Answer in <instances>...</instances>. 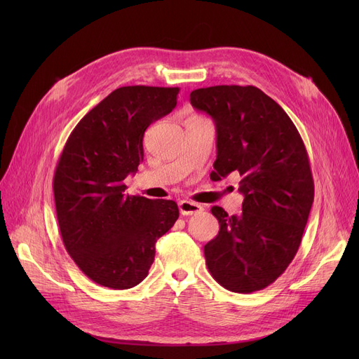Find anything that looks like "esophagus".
<instances>
[{
	"label": "esophagus",
	"instance_id": "34e87169",
	"mask_svg": "<svg viewBox=\"0 0 359 359\" xmlns=\"http://www.w3.org/2000/svg\"><path fill=\"white\" fill-rule=\"evenodd\" d=\"M178 208H180V212L182 215H193V214H198V212L203 211V206L202 205L190 202V201H180L178 202Z\"/></svg>",
	"mask_w": 359,
	"mask_h": 359
}]
</instances>
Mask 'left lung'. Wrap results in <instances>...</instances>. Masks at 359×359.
I'll list each match as a JSON object with an SVG mask.
<instances>
[{
  "mask_svg": "<svg viewBox=\"0 0 359 359\" xmlns=\"http://www.w3.org/2000/svg\"><path fill=\"white\" fill-rule=\"evenodd\" d=\"M190 103L215 123L211 180L235 172L244 194L240 215L211 208L220 231L203 247L206 266L227 290H262L295 257L309 220L314 182L306 145L281 106L253 85L194 90Z\"/></svg>",
  "mask_w": 359,
  "mask_h": 359,
  "instance_id": "left-lung-1",
  "label": "left lung"
}]
</instances>
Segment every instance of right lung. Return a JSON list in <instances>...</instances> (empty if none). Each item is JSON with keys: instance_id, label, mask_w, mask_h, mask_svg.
I'll use <instances>...</instances> for the list:
<instances>
[{"instance_id": "right-lung-1", "label": "right lung", "mask_w": 359, "mask_h": 359, "mask_svg": "<svg viewBox=\"0 0 359 359\" xmlns=\"http://www.w3.org/2000/svg\"><path fill=\"white\" fill-rule=\"evenodd\" d=\"M180 88L121 86L73 128L53 173L64 247L82 273L111 289L139 285L156 243L177 222L178 205L126 194L144 161V133L177 106Z\"/></svg>"}]
</instances>
